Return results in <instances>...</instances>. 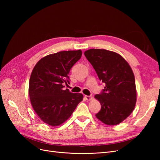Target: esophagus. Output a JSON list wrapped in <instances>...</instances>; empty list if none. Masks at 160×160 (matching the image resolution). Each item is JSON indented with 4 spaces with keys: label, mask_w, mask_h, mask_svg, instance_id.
<instances>
[{
    "label": "esophagus",
    "mask_w": 160,
    "mask_h": 160,
    "mask_svg": "<svg viewBox=\"0 0 160 160\" xmlns=\"http://www.w3.org/2000/svg\"><path fill=\"white\" fill-rule=\"evenodd\" d=\"M85 98L86 99V100L90 101V100L93 99V96L92 95H85Z\"/></svg>",
    "instance_id": "34e87169"
}]
</instances>
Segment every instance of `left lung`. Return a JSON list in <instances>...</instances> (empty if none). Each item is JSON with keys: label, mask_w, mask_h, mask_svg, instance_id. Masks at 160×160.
<instances>
[{"label": "left lung", "mask_w": 160, "mask_h": 160, "mask_svg": "<svg viewBox=\"0 0 160 160\" xmlns=\"http://www.w3.org/2000/svg\"><path fill=\"white\" fill-rule=\"evenodd\" d=\"M84 54L105 84L101 93L95 96L101 105L95 116L106 125H118L132 113L136 103L133 71L128 62L115 52L92 49Z\"/></svg>", "instance_id": "obj_1"}]
</instances>
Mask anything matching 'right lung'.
Listing matches in <instances>:
<instances>
[{
	"label": "right lung",
	"instance_id": "right-lung-1",
	"mask_svg": "<svg viewBox=\"0 0 160 160\" xmlns=\"http://www.w3.org/2000/svg\"><path fill=\"white\" fill-rule=\"evenodd\" d=\"M82 51H61L42 58L30 77L28 93L33 109L43 122L57 126L70 118L83 96L65 89L69 73Z\"/></svg>",
	"mask_w": 160,
	"mask_h": 160
}]
</instances>
